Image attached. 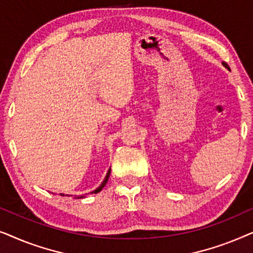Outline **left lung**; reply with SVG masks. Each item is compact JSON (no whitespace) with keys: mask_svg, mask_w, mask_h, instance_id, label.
Segmentation results:
<instances>
[{"mask_svg":"<svg viewBox=\"0 0 253 253\" xmlns=\"http://www.w3.org/2000/svg\"><path fill=\"white\" fill-rule=\"evenodd\" d=\"M222 64H223V67H224V68H227V69H228V70H230L229 65H228V64L226 63V62H222Z\"/></svg>","mask_w":253,"mask_h":253,"instance_id":"left-lung-1","label":"left lung"}]
</instances>
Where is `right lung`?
I'll return each instance as SVG.
<instances>
[{
    "label": "right lung",
    "instance_id": "add662e5",
    "mask_svg": "<svg viewBox=\"0 0 253 253\" xmlns=\"http://www.w3.org/2000/svg\"><path fill=\"white\" fill-rule=\"evenodd\" d=\"M109 175H110V169H109V170H108V172H107L106 177H105V179H103V182L101 183V185H100L98 189H95V190H94V191H92L91 193H98V192H100V191H101V190L103 189V186H105V185L107 184V182H108ZM61 195H62V193H61ZM62 196H64V195H62ZM83 197H84V196H82V197H78V198H83Z\"/></svg>",
    "mask_w": 253,
    "mask_h": 253
}]
</instances>
